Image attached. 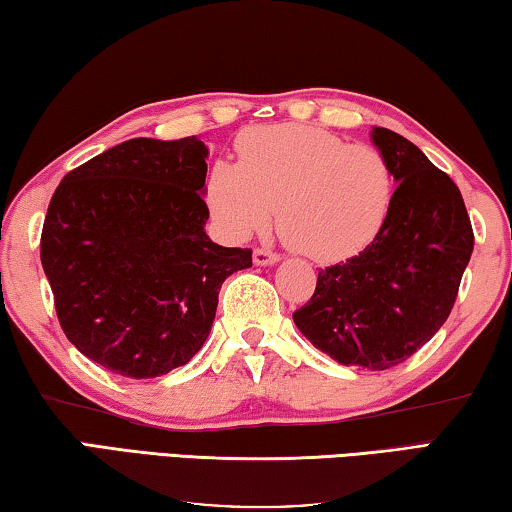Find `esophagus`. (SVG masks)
<instances>
[{
	"label": "esophagus",
	"mask_w": 512,
	"mask_h": 512,
	"mask_svg": "<svg viewBox=\"0 0 512 512\" xmlns=\"http://www.w3.org/2000/svg\"><path fill=\"white\" fill-rule=\"evenodd\" d=\"M281 261V256L276 254V251H270V249H254V263L256 265H274V263H279Z\"/></svg>",
	"instance_id": "obj_1"
}]
</instances>
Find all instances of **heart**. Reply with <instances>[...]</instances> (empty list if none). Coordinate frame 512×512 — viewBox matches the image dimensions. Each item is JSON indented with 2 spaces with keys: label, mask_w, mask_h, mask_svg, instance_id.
I'll list each match as a JSON object with an SVG mask.
<instances>
[{
  "label": "heart",
  "mask_w": 512,
  "mask_h": 512,
  "mask_svg": "<svg viewBox=\"0 0 512 512\" xmlns=\"http://www.w3.org/2000/svg\"><path fill=\"white\" fill-rule=\"evenodd\" d=\"M238 164L215 161L204 200L227 236L263 231L276 209L285 245L317 263L360 254L380 236L396 195L389 159L315 125L249 128L236 141Z\"/></svg>",
  "instance_id": "1"
}]
</instances>
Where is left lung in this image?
I'll use <instances>...</instances> for the list:
<instances>
[{"label": "left lung", "instance_id": "8db88e82", "mask_svg": "<svg viewBox=\"0 0 512 512\" xmlns=\"http://www.w3.org/2000/svg\"><path fill=\"white\" fill-rule=\"evenodd\" d=\"M371 139L398 182L387 224L360 254L321 270L292 319L335 362L384 371L450 317L474 233L459 186L423 150L387 128H373Z\"/></svg>", "mask_w": 512, "mask_h": 512}]
</instances>
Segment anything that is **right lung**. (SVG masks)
Returning a JSON list of instances; mask_svg holds the SVG:
<instances>
[{
	"label": "right lung",
	"instance_id": "add662e5",
	"mask_svg": "<svg viewBox=\"0 0 512 512\" xmlns=\"http://www.w3.org/2000/svg\"><path fill=\"white\" fill-rule=\"evenodd\" d=\"M204 141L130 139L62 177L40 238L58 321L105 371L146 380L191 362L251 249L206 236Z\"/></svg>",
	"mask_w": 512,
	"mask_h": 512
}]
</instances>
